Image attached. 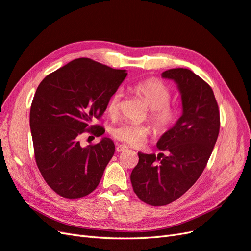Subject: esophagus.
I'll return each instance as SVG.
<instances>
[{
	"mask_svg": "<svg viewBox=\"0 0 251 251\" xmlns=\"http://www.w3.org/2000/svg\"><path fill=\"white\" fill-rule=\"evenodd\" d=\"M127 149H128V147H127L126 145H123V144L117 145V148H116L117 152H123V151H125V150H127Z\"/></svg>",
	"mask_w": 251,
	"mask_h": 251,
	"instance_id": "obj_1",
	"label": "esophagus"
}]
</instances>
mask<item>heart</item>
<instances>
[{
  "label": "heart",
  "mask_w": 251,
  "mask_h": 251,
  "mask_svg": "<svg viewBox=\"0 0 251 251\" xmlns=\"http://www.w3.org/2000/svg\"><path fill=\"white\" fill-rule=\"evenodd\" d=\"M135 94L144 98L150 106L149 119L155 129L160 133H165L176 125L180 118V109L170 103L172 97L168 86L156 78H147L134 82L130 87ZM123 92L116 90L107 102V113L115 117L119 114L122 104ZM151 130L150 127L144 124L124 123L111 129V135L116 140L130 146H141L147 142Z\"/></svg>",
  "instance_id": "heart-1"
}]
</instances>
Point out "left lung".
<instances>
[{
	"label": "left lung",
	"instance_id": "left-lung-1",
	"mask_svg": "<svg viewBox=\"0 0 251 251\" xmlns=\"http://www.w3.org/2000/svg\"><path fill=\"white\" fill-rule=\"evenodd\" d=\"M162 77L174 79L178 85L183 115L157 143L166 155L138 152V163L130 176L138 199L155 207L169 205L198 181L220 128L217 101L205 80L186 68L169 69Z\"/></svg>",
	"mask_w": 251,
	"mask_h": 251
}]
</instances>
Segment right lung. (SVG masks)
Returning <instances> with one entry per match:
<instances>
[{
  "mask_svg": "<svg viewBox=\"0 0 251 251\" xmlns=\"http://www.w3.org/2000/svg\"><path fill=\"white\" fill-rule=\"evenodd\" d=\"M127 76L88 58L73 60L45 76L34 95L30 127L36 164L49 186L65 199L94 191L115 153L108 137L81 147L79 136L104 133L99 120L107 102Z\"/></svg>",
  "mask_w": 251,
  "mask_h": 251,
  "instance_id": "right-lung-1",
  "label": "right lung"
}]
</instances>
